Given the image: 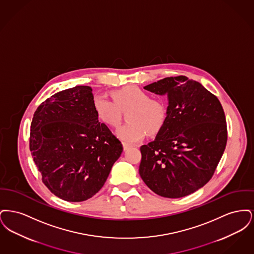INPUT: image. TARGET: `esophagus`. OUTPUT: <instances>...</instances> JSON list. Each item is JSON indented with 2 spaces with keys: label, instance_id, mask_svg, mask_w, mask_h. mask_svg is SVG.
I'll list each match as a JSON object with an SVG mask.
<instances>
[{
  "label": "esophagus",
  "instance_id": "1",
  "mask_svg": "<svg viewBox=\"0 0 254 254\" xmlns=\"http://www.w3.org/2000/svg\"><path fill=\"white\" fill-rule=\"evenodd\" d=\"M130 146H131V145H129V144H127V143H123V147H124V150H127V149H128Z\"/></svg>",
  "mask_w": 254,
  "mask_h": 254
}]
</instances>
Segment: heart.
Wrapping results in <instances>:
<instances>
[{
    "instance_id": "heart-1",
    "label": "heart",
    "mask_w": 254,
    "mask_h": 254,
    "mask_svg": "<svg viewBox=\"0 0 254 254\" xmlns=\"http://www.w3.org/2000/svg\"><path fill=\"white\" fill-rule=\"evenodd\" d=\"M113 101L103 95H95L92 106L99 121L109 127H117L121 111L130 109L127 116L128 124L116 130V136L127 144L137 143L148 135H156L163 128L167 109L155 100H151L143 89L136 85L126 86L112 92Z\"/></svg>"
}]
</instances>
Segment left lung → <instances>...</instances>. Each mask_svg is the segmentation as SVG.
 Returning <instances> with one entry per match:
<instances>
[{"label": "left lung", "mask_w": 254, "mask_h": 254, "mask_svg": "<svg viewBox=\"0 0 254 254\" xmlns=\"http://www.w3.org/2000/svg\"><path fill=\"white\" fill-rule=\"evenodd\" d=\"M169 101L154 141L140 147L139 173L166 198L193 193L212 177L227 145V124L217 97L186 76L167 77L144 87Z\"/></svg>", "instance_id": "8db88e82"}]
</instances>
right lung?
<instances>
[{"instance_id":"obj_1","label":"right lung","mask_w":254,"mask_h":254,"mask_svg":"<svg viewBox=\"0 0 254 254\" xmlns=\"http://www.w3.org/2000/svg\"><path fill=\"white\" fill-rule=\"evenodd\" d=\"M92 89L58 92L37 109L29 147L43 183L67 202H83L102 189L123 152L121 142L99 122Z\"/></svg>"}]
</instances>
